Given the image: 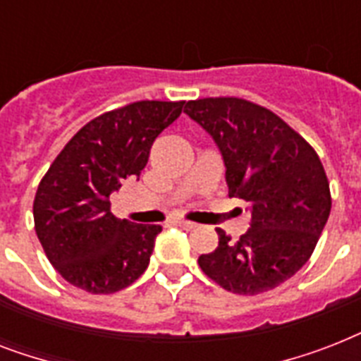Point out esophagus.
Masks as SVG:
<instances>
[{
  "instance_id": "1",
  "label": "esophagus",
  "mask_w": 361,
  "mask_h": 361,
  "mask_svg": "<svg viewBox=\"0 0 361 361\" xmlns=\"http://www.w3.org/2000/svg\"><path fill=\"white\" fill-rule=\"evenodd\" d=\"M176 225L180 226V228H183V231H192V228H195V223H191V221H183V219H180V221H176Z\"/></svg>"
}]
</instances>
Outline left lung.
<instances>
[{"instance_id": "obj_1", "label": "left lung", "mask_w": 361, "mask_h": 361, "mask_svg": "<svg viewBox=\"0 0 361 361\" xmlns=\"http://www.w3.org/2000/svg\"><path fill=\"white\" fill-rule=\"evenodd\" d=\"M219 147L228 197L245 200L251 228L200 255L209 279L255 296L290 279L313 255L330 217V183L319 155L271 110L238 97L189 101L183 110Z\"/></svg>"}]
</instances>
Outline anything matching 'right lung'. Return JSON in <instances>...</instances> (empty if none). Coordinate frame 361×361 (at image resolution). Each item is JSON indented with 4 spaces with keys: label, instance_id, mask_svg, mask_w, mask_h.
<instances>
[{
    "label": "right lung",
    "instance_id": "right-lung-1",
    "mask_svg": "<svg viewBox=\"0 0 361 361\" xmlns=\"http://www.w3.org/2000/svg\"><path fill=\"white\" fill-rule=\"evenodd\" d=\"M185 101H138L86 123L39 183L33 219L56 271L90 294H112L146 271L163 228L118 219L110 195L138 178L161 133Z\"/></svg>",
    "mask_w": 361,
    "mask_h": 361
}]
</instances>
